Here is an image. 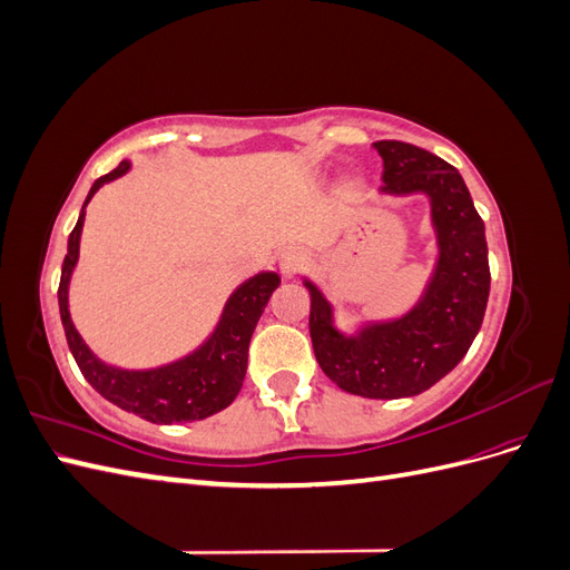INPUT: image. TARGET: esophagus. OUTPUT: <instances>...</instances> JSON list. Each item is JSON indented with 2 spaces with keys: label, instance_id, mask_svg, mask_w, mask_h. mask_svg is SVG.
Segmentation results:
<instances>
[{
  "label": "esophagus",
  "instance_id": "34e87169",
  "mask_svg": "<svg viewBox=\"0 0 570 570\" xmlns=\"http://www.w3.org/2000/svg\"><path fill=\"white\" fill-rule=\"evenodd\" d=\"M304 262H306L304 252H302L299 247H289V249H285L283 256H281V271H283L285 275H295L297 271H302Z\"/></svg>",
  "mask_w": 570,
  "mask_h": 570
}]
</instances>
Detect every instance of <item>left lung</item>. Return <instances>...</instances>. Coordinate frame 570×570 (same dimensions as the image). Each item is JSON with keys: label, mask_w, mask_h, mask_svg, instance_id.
Masks as SVG:
<instances>
[{"label": "left lung", "mask_w": 570, "mask_h": 570, "mask_svg": "<svg viewBox=\"0 0 570 570\" xmlns=\"http://www.w3.org/2000/svg\"><path fill=\"white\" fill-rule=\"evenodd\" d=\"M383 193H425L433 204L440 258L421 304L406 316L368 325L356 337L333 327V308L312 292L314 354L323 373L368 400L421 394L450 373L473 344L490 297L485 223L459 170L416 145L381 140Z\"/></svg>", "instance_id": "1"}]
</instances>
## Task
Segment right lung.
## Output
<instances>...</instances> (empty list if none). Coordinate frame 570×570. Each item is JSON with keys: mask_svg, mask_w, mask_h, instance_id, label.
Masks as SVG:
<instances>
[{"mask_svg": "<svg viewBox=\"0 0 570 570\" xmlns=\"http://www.w3.org/2000/svg\"><path fill=\"white\" fill-rule=\"evenodd\" d=\"M128 168V161H120L111 174L97 178L85 204L92 199L101 185L124 176ZM82 220L85 212H80L76 228L71 237H68V252L63 256L59 281V312L68 350H71L85 381L111 404L126 409L145 421L164 425L202 421L233 404L247 373L252 333L264 314L273 289L281 285L278 275L258 273L245 285H239L230 295L226 308H223V316L214 335L195 354L154 371L111 368L101 364L88 350V344L82 342L73 327L71 314H68V281H71V273L78 262Z\"/></svg>", "mask_w": 570, "mask_h": 570, "instance_id": "obj_1", "label": "right lung"}]
</instances>
